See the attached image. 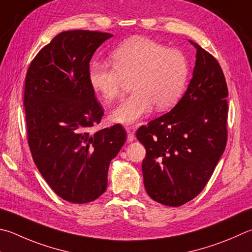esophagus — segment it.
I'll return each instance as SVG.
<instances>
[{"instance_id":"1","label":"esophagus","mask_w":252,"mask_h":252,"mask_svg":"<svg viewBox=\"0 0 252 252\" xmlns=\"http://www.w3.org/2000/svg\"><path fill=\"white\" fill-rule=\"evenodd\" d=\"M136 126H130L126 127V132H127V141L132 142L135 140V135H134V129Z\"/></svg>"}]
</instances>
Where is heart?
Segmentation results:
<instances>
[{"label":"heart","mask_w":252,"mask_h":252,"mask_svg":"<svg viewBox=\"0 0 252 252\" xmlns=\"http://www.w3.org/2000/svg\"><path fill=\"white\" fill-rule=\"evenodd\" d=\"M113 68L93 62L88 70L91 89L104 101H111L130 81L132 94L118 103L110 119L121 125H134L153 106L158 111L172 108L186 88L189 63L184 54L145 37H133L110 55Z\"/></svg>","instance_id":"obj_1"}]
</instances>
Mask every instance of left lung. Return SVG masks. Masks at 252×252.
I'll return each mask as SVG.
<instances>
[{"label":"left lung","mask_w":252,"mask_h":252,"mask_svg":"<svg viewBox=\"0 0 252 252\" xmlns=\"http://www.w3.org/2000/svg\"><path fill=\"white\" fill-rule=\"evenodd\" d=\"M196 48L193 77L170 112L136 131L145 146L144 187L151 198L178 207L207 184L227 143L228 89L216 58Z\"/></svg>","instance_id":"1"}]
</instances>
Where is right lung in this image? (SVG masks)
Wrapping results in <instances>:
<instances>
[{
    "mask_svg": "<svg viewBox=\"0 0 252 252\" xmlns=\"http://www.w3.org/2000/svg\"><path fill=\"white\" fill-rule=\"evenodd\" d=\"M111 34L59 33L31 63L24 107L29 145L44 180L59 197L93 202L107 189L108 170L126 140L120 125L91 134L103 116L88 79L89 63Z\"/></svg>",
    "mask_w": 252,
    "mask_h": 252,
    "instance_id": "1",
    "label": "right lung"
}]
</instances>
